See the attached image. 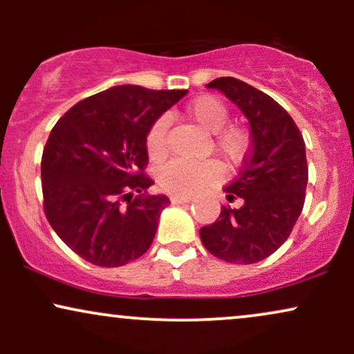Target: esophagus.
<instances>
[{"label": "esophagus", "instance_id": "esophagus-1", "mask_svg": "<svg viewBox=\"0 0 354 354\" xmlns=\"http://www.w3.org/2000/svg\"><path fill=\"white\" fill-rule=\"evenodd\" d=\"M191 198H185V196H171V203L173 205H186L189 203Z\"/></svg>", "mask_w": 354, "mask_h": 354}]
</instances>
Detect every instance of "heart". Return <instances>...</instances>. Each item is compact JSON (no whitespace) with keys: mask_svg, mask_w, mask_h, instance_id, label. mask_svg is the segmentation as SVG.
Instances as JSON below:
<instances>
[{"mask_svg":"<svg viewBox=\"0 0 354 354\" xmlns=\"http://www.w3.org/2000/svg\"><path fill=\"white\" fill-rule=\"evenodd\" d=\"M188 115L205 131L213 133V148L231 165L241 163L250 151L251 138L245 126H225L230 118L226 104L216 96L205 95L191 101ZM166 131L168 118L161 116L149 128L146 136V148L151 160H161L166 154ZM221 176L218 161H185L174 160L161 169L160 185L166 193L174 196L189 198L206 186L216 183Z\"/></svg>","mask_w":354,"mask_h":354,"instance_id":"heart-1","label":"heart"}]
</instances>
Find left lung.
I'll return each mask as SVG.
<instances>
[{"mask_svg":"<svg viewBox=\"0 0 354 354\" xmlns=\"http://www.w3.org/2000/svg\"><path fill=\"white\" fill-rule=\"evenodd\" d=\"M218 89L250 121L251 149L241 173L225 188L228 201L213 225L203 226L206 250L223 261L251 265L273 254L301 214L308 185L306 148L301 133L281 104L236 78H216Z\"/></svg>","mask_w":354,"mask_h":354,"instance_id":"8db88e82","label":"left lung"}]
</instances>
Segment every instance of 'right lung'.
Wrapping results in <instances>:
<instances>
[{
    "instance_id": "add662e5",
    "label": "right lung",
    "mask_w": 354,
    "mask_h": 354,
    "mask_svg": "<svg viewBox=\"0 0 354 354\" xmlns=\"http://www.w3.org/2000/svg\"><path fill=\"white\" fill-rule=\"evenodd\" d=\"M186 93L113 86L76 103L51 129L41 160L44 214L83 259L116 268L151 246L169 200L146 193V136Z\"/></svg>"
}]
</instances>
